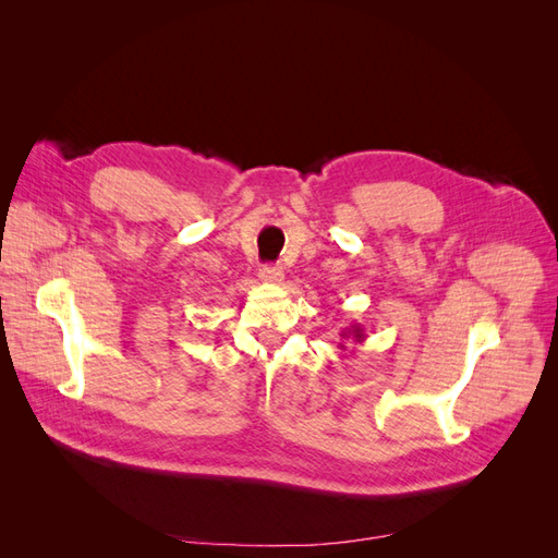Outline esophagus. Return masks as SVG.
<instances>
[{
  "label": "esophagus",
  "mask_w": 558,
  "mask_h": 558,
  "mask_svg": "<svg viewBox=\"0 0 558 558\" xmlns=\"http://www.w3.org/2000/svg\"><path fill=\"white\" fill-rule=\"evenodd\" d=\"M265 283H281L283 281V269L277 265H263L260 275H258Z\"/></svg>",
  "instance_id": "esophagus-1"
}]
</instances>
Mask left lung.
Returning a JSON list of instances; mask_svg holds the SVG:
<instances>
[{
  "label": "left lung",
  "instance_id": "8db88e82",
  "mask_svg": "<svg viewBox=\"0 0 558 558\" xmlns=\"http://www.w3.org/2000/svg\"><path fill=\"white\" fill-rule=\"evenodd\" d=\"M365 328L361 326V324H353V326H349L347 330H342V340H347V342H356V344H363L365 342ZM344 351H347V347L344 344H340Z\"/></svg>",
  "mask_w": 558,
  "mask_h": 558
}]
</instances>
